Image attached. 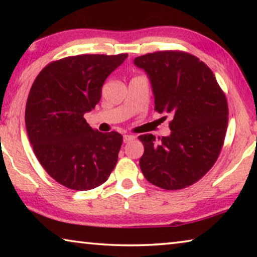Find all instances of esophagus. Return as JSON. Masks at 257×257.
Wrapping results in <instances>:
<instances>
[{
    "instance_id": "1",
    "label": "esophagus",
    "mask_w": 257,
    "mask_h": 257,
    "mask_svg": "<svg viewBox=\"0 0 257 257\" xmlns=\"http://www.w3.org/2000/svg\"><path fill=\"white\" fill-rule=\"evenodd\" d=\"M136 137L134 136V135H124L123 136V143H129L130 141H133Z\"/></svg>"
}]
</instances>
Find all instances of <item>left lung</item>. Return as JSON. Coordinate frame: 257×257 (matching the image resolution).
Returning <instances> with one entry per match:
<instances>
[{
	"label": "left lung",
	"mask_w": 257,
	"mask_h": 257,
	"mask_svg": "<svg viewBox=\"0 0 257 257\" xmlns=\"http://www.w3.org/2000/svg\"><path fill=\"white\" fill-rule=\"evenodd\" d=\"M150 77L154 110L172 116L171 135L139 136V167L146 180L165 190L197 182L214 165L228 127V102L214 73L182 51H158L134 60Z\"/></svg>",
	"instance_id": "8db88e82"
}]
</instances>
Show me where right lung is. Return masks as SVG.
I'll return each mask as SVG.
<instances>
[{"instance_id":"add662e5","label":"right lung","mask_w":257,"mask_h":257,"mask_svg":"<svg viewBox=\"0 0 257 257\" xmlns=\"http://www.w3.org/2000/svg\"><path fill=\"white\" fill-rule=\"evenodd\" d=\"M127 56H67L52 61L33 82L25 112L29 142L44 170L67 188H96L116 165L122 136L93 129L84 114L96 106L104 81Z\"/></svg>"}]
</instances>
